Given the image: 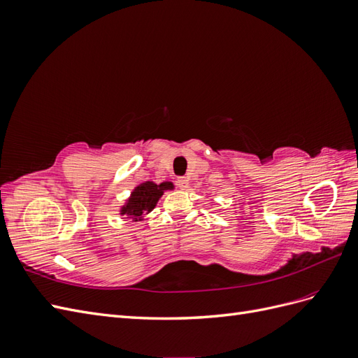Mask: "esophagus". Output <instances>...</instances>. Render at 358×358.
Wrapping results in <instances>:
<instances>
[{
  "mask_svg": "<svg viewBox=\"0 0 358 358\" xmlns=\"http://www.w3.org/2000/svg\"><path fill=\"white\" fill-rule=\"evenodd\" d=\"M176 183H178V187H179L180 189H187V188H188V179H187V178H183V176L178 178Z\"/></svg>",
  "mask_w": 358,
  "mask_h": 358,
  "instance_id": "34e87169",
  "label": "esophagus"
}]
</instances>
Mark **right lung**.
I'll return each instance as SVG.
<instances>
[{
  "instance_id": "obj_1",
  "label": "right lung",
  "mask_w": 358,
  "mask_h": 358,
  "mask_svg": "<svg viewBox=\"0 0 358 358\" xmlns=\"http://www.w3.org/2000/svg\"><path fill=\"white\" fill-rule=\"evenodd\" d=\"M173 183L171 182H162L159 185L154 182H145L142 185H138L127 204L122 208V215H129L133 220H140L145 212H150L158 201V199L162 196V192L166 189H171Z\"/></svg>"
}]
</instances>
